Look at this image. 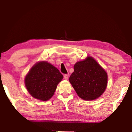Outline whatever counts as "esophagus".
<instances>
[{"mask_svg":"<svg viewBox=\"0 0 132 132\" xmlns=\"http://www.w3.org/2000/svg\"><path fill=\"white\" fill-rule=\"evenodd\" d=\"M64 79H65V80H67V79H68V77H69V75H67V74H66V75H64Z\"/></svg>","mask_w":132,"mask_h":132,"instance_id":"1","label":"esophagus"}]
</instances>
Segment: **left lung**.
Here are the masks:
<instances>
[{
    "label": "left lung",
    "mask_w": 132,
    "mask_h": 132,
    "mask_svg": "<svg viewBox=\"0 0 132 132\" xmlns=\"http://www.w3.org/2000/svg\"><path fill=\"white\" fill-rule=\"evenodd\" d=\"M74 70L69 81L81 98L93 100L104 93L107 86V73L93 57L76 62Z\"/></svg>",
    "instance_id": "left-lung-1"
}]
</instances>
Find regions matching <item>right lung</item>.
Returning <instances> with one entry per match:
<instances>
[{"label":"right lung","instance_id":"1","mask_svg":"<svg viewBox=\"0 0 132 132\" xmlns=\"http://www.w3.org/2000/svg\"><path fill=\"white\" fill-rule=\"evenodd\" d=\"M63 76L50 63L39 62L33 66L25 77V85L34 98L47 101L54 94Z\"/></svg>","mask_w":132,"mask_h":132}]
</instances>
